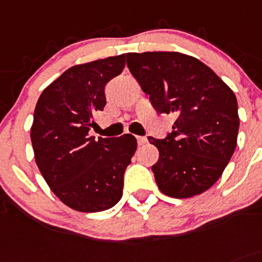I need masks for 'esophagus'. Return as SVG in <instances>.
Here are the masks:
<instances>
[{
  "instance_id": "1",
  "label": "esophagus",
  "mask_w": 262,
  "mask_h": 262,
  "mask_svg": "<svg viewBox=\"0 0 262 262\" xmlns=\"http://www.w3.org/2000/svg\"><path fill=\"white\" fill-rule=\"evenodd\" d=\"M137 142L139 146H145L148 142L147 137H137Z\"/></svg>"
}]
</instances>
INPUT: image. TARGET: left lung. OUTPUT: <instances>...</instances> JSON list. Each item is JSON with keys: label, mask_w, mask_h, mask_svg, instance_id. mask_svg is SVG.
<instances>
[{"label": "left lung", "mask_w": 262, "mask_h": 262, "mask_svg": "<svg viewBox=\"0 0 262 262\" xmlns=\"http://www.w3.org/2000/svg\"><path fill=\"white\" fill-rule=\"evenodd\" d=\"M126 64L154 108L177 117L164 139L148 137L159 150L151 169L160 191L185 199L208 190L236 147L239 116L233 90L208 66L182 53H128Z\"/></svg>", "instance_id": "8db88e82"}]
</instances>
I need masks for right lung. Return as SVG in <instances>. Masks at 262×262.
Returning a JSON list of instances; mask_svg holds the SVG:
<instances>
[{"label": "right lung", "mask_w": 262, "mask_h": 262, "mask_svg": "<svg viewBox=\"0 0 262 262\" xmlns=\"http://www.w3.org/2000/svg\"><path fill=\"white\" fill-rule=\"evenodd\" d=\"M124 67V54L73 66L36 104L31 128L36 164L51 191L75 211H106L123 196L136 137L95 139L89 130L93 114L106 106L104 86Z\"/></svg>", "instance_id": "add662e5"}]
</instances>
